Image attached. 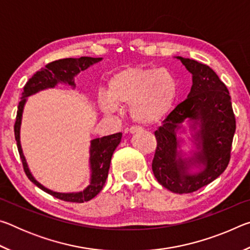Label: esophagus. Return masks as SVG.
I'll use <instances>...</instances> for the list:
<instances>
[{"instance_id":"esophagus-1","label":"esophagus","mask_w":250,"mask_h":250,"mask_svg":"<svg viewBox=\"0 0 250 250\" xmlns=\"http://www.w3.org/2000/svg\"><path fill=\"white\" fill-rule=\"evenodd\" d=\"M126 132H129L130 134H134L138 132H142V128L141 126H131L130 129L126 130Z\"/></svg>"}]
</instances>
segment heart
Listing matches in <instances>:
<instances>
[{
  "mask_svg": "<svg viewBox=\"0 0 250 250\" xmlns=\"http://www.w3.org/2000/svg\"><path fill=\"white\" fill-rule=\"evenodd\" d=\"M177 97V83L171 71L134 66L121 69L109 79L108 96L99 99L105 113L130 105L132 119L141 125L158 124L170 112Z\"/></svg>",
  "mask_w": 250,
  "mask_h": 250,
  "instance_id": "heart-1",
  "label": "heart"
}]
</instances>
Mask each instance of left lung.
Here are the masks:
<instances>
[{
    "label": "left lung",
    "mask_w": 250,
    "mask_h": 250,
    "mask_svg": "<svg viewBox=\"0 0 250 250\" xmlns=\"http://www.w3.org/2000/svg\"><path fill=\"white\" fill-rule=\"evenodd\" d=\"M193 75L191 91L184 101L163 120L155 131L156 149L152 171L159 183L176 194L193 193L209 184L226 170L236 130L229 91L215 71L194 59L177 56ZM188 119L196 129L198 151L191 158H182L177 151L176 132ZM199 129H197V128ZM194 165L196 173L189 172Z\"/></svg>",
    "instance_id": "1"
}]
</instances>
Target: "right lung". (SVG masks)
I'll list each match as a JSON object with an SVG mask.
<instances>
[{
    "mask_svg": "<svg viewBox=\"0 0 250 250\" xmlns=\"http://www.w3.org/2000/svg\"><path fill=\"white\" fill-rule=\"evenodd\" d=\"M103 58H94V57H80V58H64L58 59L49 62L44 68H41L36 74L32 76V78L28 79V82L24 86V91L22 92V98L19 104L18 115H16V121L14 125V134L16 145H18V150L22 160L23 167L25 174L31 180L34 184L39 186L44 192L50 194L54 197L59 198V200L65 202H73V203H83L90 201L103 189L105 183V180L108 177V172L110 167V162L113 154V151L119 146L121 141L122 133L118 132L111 135H105L103 138H97L91 140L90 145V184L83 189V192L78 193H57L53 192L50 189L44 188L43 185L39 183L32 173L29 172L27 167L26 160L23 154L22 146L20 142V129H21V121H22V115L24 104L26 103L28 96L36 94L43 89L47 88H54L58 83H64L69 84V86L75 87L74 77L80 71L87 69L88 67L100 62Z\"/></svg>",
    "mask_w": 250,
    "mask_h": 250,
    "instance_id": "right-lung-1",
    "label": "right lung"
}]
</instances>
